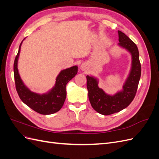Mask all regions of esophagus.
I'll return each instance as SVG.
<instances>
[{"label": "esophagus", "instance_id": "esophagus-1", "mask_svg": "<svg viewBox=\"0 0 159 159\" xmlns=\"http://www.w3.org/2000/svg\"><path fill=\"white\" fill-rule=\"evenodd\" d=\"M86 69H87V65H86L85 64H83L81 66V70L82 71H85Z\"/></svg>", "mask_w": 159, "mask_h": 159}]
</instances>
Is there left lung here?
Returning a JSON list of instances; mask_svg holds the SVG:
<instances>
[{
  "label": "left lung",
  "instance_id": "8db88e82",
  "mask_svg": "<svg viewBox=\"0 0 159 159\" xmlns=\"http://www.w3.org/2000/svg\"><path fill=\"white\" fill-rule=\"evenodd\" d=\"M118 46L126 50L131 56V67L122 89L114 95L108 94L99 87L98 78L93 75L86 76L90 103L96 111L103 115L119 112L131 103L141 78V67L137 46L123 32L118 30Z\"/></svg>",
  "mask_w": 159,
  "mask_h": 159
}]
</instances>
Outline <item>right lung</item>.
<instances>
[{
    "label": "right lung",
    "mask_w": 159,
    "mask_h": 159,
    "mask_svg": "<svg viewBox=\"0 0 159 159\" xmlns=\"http://www.w3.org/2000/svg\"><path fill=\"white\" fill-rule=\"evenodd\" d=\"M24 39L19 46L14 62V74L16 89L24 103L37 113L42 115L55 113L61 109L66 98V85L78 73V66L61 70L57 75L56 83L51 89L44 93L33 92L23 82L18 70V60Z\"/></svg>",
    "instance_id": "add662e5"
}]
</instances>
